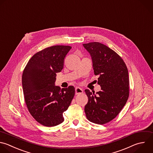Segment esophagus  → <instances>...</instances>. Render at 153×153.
<instances>
[{
    "instance_id": "obj_1",
    "label": "esophagus",
    "mask_w": 153,
    "mask_h": 153,
    "mask_svg": "<svg viewBox=\"0 0 153 153\" xmlns=\"http://www.w3.org/2000/svg\"><path fill=\"white\" fill-rule=\"evenodd\" d=\"M83 93V90L80 87H76L75 88V94H79Z\"/></svg>"
}]
</instances>
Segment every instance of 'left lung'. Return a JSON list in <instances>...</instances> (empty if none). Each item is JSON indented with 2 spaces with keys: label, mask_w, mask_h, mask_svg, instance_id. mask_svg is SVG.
<instances>
[{
  "label": "left lung",
  "mask_w": 153,
  "mask_h": 153,
  "mask_svg": "<svg viewBox=\"0 0 153 153\" xmlns=\"http://www.w3.org/2000/svg\"><path fill=\"white\" fill-rule=\"evenodd\" d=\"M90 54L94 74L99 75L101 90L94 94L85 92L88 100L84 111L87 119L104 124L112 120L126 105L129 95L128 73L121 57L100 42L82 44Z\"/></svg>",
  "instance_id": "1"
}]
</instances>
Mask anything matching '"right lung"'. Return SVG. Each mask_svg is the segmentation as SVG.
<instances>
[{
	"label": "right lung",
	"mask_w": 153,
	"mask_h": 153,
	"mask_svg": "<svg viewBox=\"0 0 153 153\" xmlns=\"http://www.w3.org/2000/svg\"><path fill=\"white\" fill-rule=\"evenodd\" d=\"M70 46L55 45L38 52L28 62L22 75L25 102L32 117L47 127L60 124L63 113L75 95L74 86L55 85L56 73L63 68Z\"/></svg>",
	"instance_id": "right-lung-1"
}]
</instances>
